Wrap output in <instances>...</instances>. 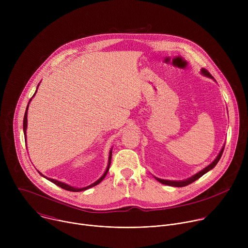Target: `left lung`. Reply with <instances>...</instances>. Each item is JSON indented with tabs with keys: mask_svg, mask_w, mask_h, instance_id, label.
<instances>
[{
	"mask_svg": "<svg viewBox=\"0 0 248 248\" xmlns=\"http://www.w3.org/2000/svg\"><path fill=\"white\" fill-rule=\"evenodd\" d=\"M201 74H202L203 76H205V77H208V78H213V77H212V76L210 75V73L208 72V70L205 69V68H202V69H201ZM224 148H225V146H223V148L221 149V151H220L219 155L217 156V158H216L213 162H212L209 166H207L206 168H204L203 170H201L200 171H198L197 173H195L194 175L191 176V178H189V179H187V180H185V181H167V180L158 179V178H156V176H155V179H156L158 182H160L161 184L166 185V186H175V187L186 186L192 184L193 182H195L196 180H198L199 178H201V176H202L204 173H206L207 171H209L210 170H212V169H213V168L217 165V163L219 162V160H220L221 157H222V154H223V152H224Z\"/></svg>",
	"mask_w": 248,
	"mask_h": 248,
	"instance_id": "8db88e82",
	"label": "left lung"
}]
</instances>
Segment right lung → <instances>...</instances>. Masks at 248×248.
Instances as JSON below:
<instances>
[{
    "label": "right lung",
    "mask_w": 248,
    "mask_h": 248,
    "mask_svg": "<svg viewBox=\"0 0 248 248\" xmlns=\"http://www.w3.org/2000/svg\"><path fill=\"white\" fill-rule=\"evenodd\" d=\"M37 91V90H36ZM36 91H35V93H36ZM35 93H34V95H35ZM33 95V96H34ZM30 101H31V99H30ZM29 101V102H30ZM28 106H29V103H28V105H27V107H26V111H25V114H24V118H23V132H24V137H25V140H26V128H27V110H28ZM111 159H112V150L110 151V155H109V162H108V167H107V169H106V170H105V172H104V174L101 176V178L98 180V181H96L95 183H93L92 185H90V186H86V187H82V188H77V187H74V186H68V185H66V184H63V183H62V182H59V181H57V180H53V179H49V178H47V176H45V175H43L41 172H39L42 176H44L45 179H47L48 181H50V182H52L53 184H55V185H57L58 186H60V187H62V188H63V189H65V190H68V191H74V192H78V191H83V190H86V189H88V188H90V187H93V186H97L98 184H100L104 179H105V176H106V174L108 173V170H109V169H110V165H111Z\"/></svg>",
    "instance_id": "obj_1"
}]
</instances>
